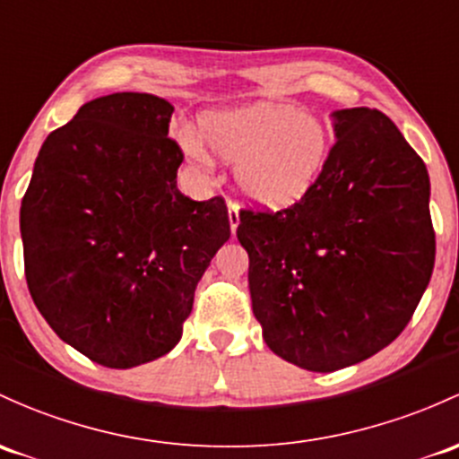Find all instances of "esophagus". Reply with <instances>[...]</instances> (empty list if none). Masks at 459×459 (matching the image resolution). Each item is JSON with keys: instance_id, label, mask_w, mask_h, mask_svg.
I'll list each match as a JSON object with an SVG mask.
<instances>
[{"instance_id": "esophagus-1", "label": "esophagus", "mask_w": 459, "mask_h": 459, "mask_svg": "<svg viewBox=\"0 0 459 459\" xmlns=\"http://www.w3.org/2000/svg\"><path fill=\"white\" fill-rule=\"evenodd\" d=\"M229 221H230V230H238V226H239V206L238 204H233V202H230L229 204Z\"/></svg>"}]
</instances>
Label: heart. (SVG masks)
Masks as SVG:
<instances>
[{"label": "heart", "mask_w": 459, "mask_h": 459, "mask_svg": "<svg viewBox=\"0 0 459 459\" xmlns=\"http://www.w3.org/2000/svg\"><path fill=\"white\" fill-rule=\"evenodd\" d=\"M182 149L200 165L211 153L235 165V185L248 200L270 209L290 206L315 189L332 149L330 129L292 105L255 103L206 112L200 134L185 127Z\"/></svg>", "instance_id": "b5f03b06"}]
</instances>
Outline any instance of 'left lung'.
<instances>
[{
	"label": "left lung",
	"mask_w": 459,
	"mask_h": 459,
	"mask_svg": "<svg viewBox=\"0 0 459 459\" xmlns=\"http://www.w3.org/2000/svg\"><path fill=\"white\" fill-rule=\"evenodd\" d=\"M315 189L288 209H244L253 315L277 356L307 371L369 359L404 330L436 262L429 173L378 109L332 114Z\"/></svg>",
	"instance_id": "left-lung-1"
}]
</instances>
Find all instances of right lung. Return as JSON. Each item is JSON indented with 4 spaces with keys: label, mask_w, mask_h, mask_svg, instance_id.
I'll list each match as a JSON object with an SVG mask.
<instances>
[{
    "label": "right lung",
    "mask_w": 459,
    "mask_h": 459,
    "mask_svg": "<svg viewBox=\"0 0 459 459\" xmlns=\"http://www.w3.org/2000/svg\"><path fill=\"white\" fill-rule=\"evenodd\" d=\"M173 105L141 91L90 100L39 149L22 200L37 310L94 363L129 369L178 345L197 281L229 242L224 197L178 191Z\"/></svg>",
    "instance_id": "obj_1"
}]
</instances>
